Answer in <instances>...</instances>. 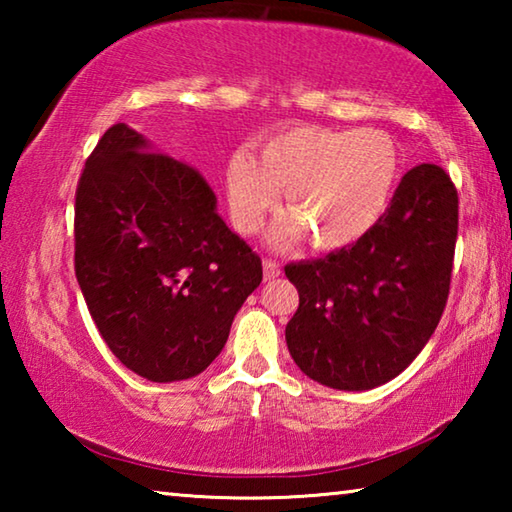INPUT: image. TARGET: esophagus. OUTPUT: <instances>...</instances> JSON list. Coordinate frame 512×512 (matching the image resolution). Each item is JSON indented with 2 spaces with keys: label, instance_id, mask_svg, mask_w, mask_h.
<instances>
[{
  "label": "esophagus",
  "instance_id": "obj_1",
  "mask_svg": "<svg viewBox=\"0 0 512 512\" xmlns=\"http://www.w3.org/2000/svg\"><path fill=\"white\" fill-rule=\"evenodd\" d=\"M275 277H280V264L275 259H264V280L271 282Z\"/></svg>",
  "mask_w": 512,
  "mask_h": 512
}]
</instances>
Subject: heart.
I'll use <instances>...</instances> for the list:
<instances>
[{
	"label": "heart",
	"mask_w": 512,
	"mask_h": 512,
	"mask_svg": "<svg viewBox=\"0 0 512 512\" xmlns=\"http://www.w3.org/2000/svg\"><path fill=\"white\" fill-rule=\"evenodd\" d=\"M395 140L377 128L339 131L300 124L259 142L255 160L235 153L225 169L232 223L253 235L284 192L291 214L275 230L280 244L307 237L314 250L354 246L372 232L400 183Z\"/></svg>",
	"instance_id": "b5f03b06"
}]
</instances>
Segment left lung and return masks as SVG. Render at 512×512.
<instances>
[{
  "mask_svg": "<svg viewBox=\"0 0 512 512\" xmlns=\"http://www.w3.org/2000/svg\"><path fill=\"white\" fill-rule=\"evenodd\" d=\"M456 235L452 178L420 164L361 241L284 266L300 296L284 332L298 368L339 391H368L400 375L443 316Z\"/></svg>",
  "mask_w": 512,
  "mask_h": 512,
  "instance_id": "left-lung-1",
  "label": "left lung"
}]
</instances>
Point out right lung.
Instances as JSON below:
<instances>
[{
  "instance_id": "1",
  "label": "right lung",
  "mask_w": 512,
  "mask_h": 512,
  "mask_svg": "<svg viewBox=\"0 0 512 512\" xmlns=\"http://www.w3.org/2000/svg\"><path fill=\"white\" fill-rule=\"evenodd\" d=\"M74 271L103 341L151 381L203 372L262 282L201 171L110 126L76 187Z\"/></svg>"
}]
</instances>
